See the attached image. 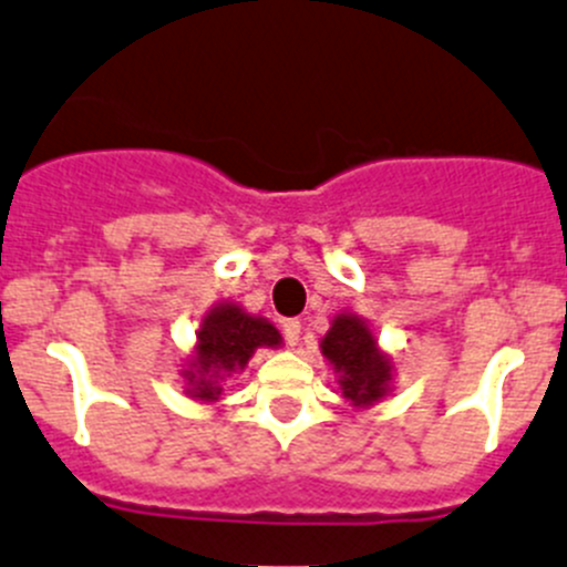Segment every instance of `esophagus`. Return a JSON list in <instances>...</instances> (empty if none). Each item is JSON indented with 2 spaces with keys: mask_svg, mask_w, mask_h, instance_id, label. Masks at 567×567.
<instances>
[{
  "mask_svg": "<svg viewBox=\"0 0 567 567\" xmlns=\"http://www.w3.org/2000/svg\"><path fill=\"white\" fill-rule=\"evenodd\" d=\"M282 334H285V343L299 346V338H301V321H299V318H288V321H282Z\"/></svg>",
  "mask_w": 567,
  "mask_h": 567,
  "instance_id": "1",
  "label": "esophagus"
}]
</instances>
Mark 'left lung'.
Returning a JSON list of instances; mask_svg holds the SVG:
<instances>
[{
  "label": "left lung",
  "instance_id": "1",
  "mask_svg": "<svg viewBox=\"0 0 567 567\" xmlns=\"http://www.w3.org/2000/svg\"><path fill=\"white\" fill-rule=\"evenodd\" d=\"M321 354L332 362L334 373H340V393L351 404H373L388 393L393 368L362 318L340 312L321 340Z\"/></svg>",
  "mask_w": 567,
  "mask_h": 567
}]
</instances>
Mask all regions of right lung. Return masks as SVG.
<instances>
[{"label":"right lung","instance_id":"right-lung-1","mask_svg":"<svg viewBox=\"0 0 567 567\" xmlns=\"http://www.w3.org/2000/svg\"><path fill=\"white\" fill-rule=\"evenodd\" d=\"M282 334L266 318H255L240 310L238 305L213 307L196 332V357L188 371V393L202 401H216L221 395L218 379L229 377L235 371H244L249 357L260 346H279Z\"/></svg>","mask_w":567,"mask_h":567}]
</instances>
